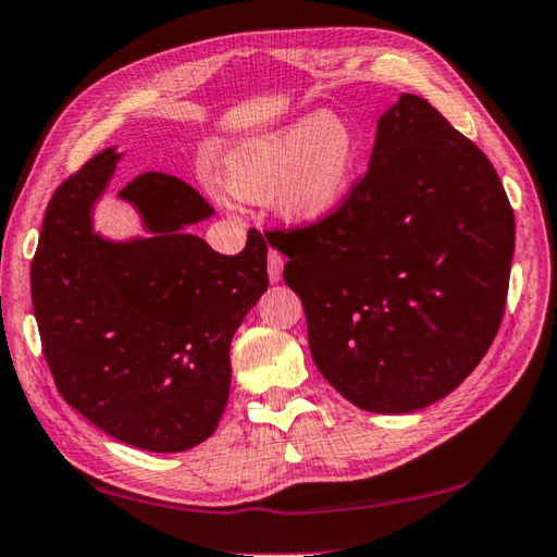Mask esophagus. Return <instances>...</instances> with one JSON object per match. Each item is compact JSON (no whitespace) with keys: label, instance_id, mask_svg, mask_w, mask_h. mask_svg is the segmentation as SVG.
<instances>
[{"label":"esophagus","instance_id":"esophagus-1","mask_svg":"<svg viewBox=\"0 0 557 557\" xmlns=\"http://www.w3.org/2000/svg\"><path fill=\"white\" fill-rule=\"evenodd\" d=\"M282 268H285V258H282L277 250H270L268 252V277H270V282L282 280Z\"/></svg>","mask_w":557,"mask_h":557}]
</instances>
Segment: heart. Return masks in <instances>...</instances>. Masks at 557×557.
<instances>
[{
	"label": "heart",
	"instance_id": "heart-1",
	"mask_svg": "<svg viewBox=\"0 0 557 557\" xmlns=\"http://www.w3.org/2000/svg\"><path fill=\"white\" fill-rule=\"evenodd\" d=\"M360 138L346 119L317 111L228 156L226 185L238 199L270 201L297 224H317L346 201Z\"/></svg>",
	"mask_w": 557,
	"mask_h": 557
}]
</instances>
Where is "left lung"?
I'll use <instances>...</instances> for the list:
<instances>
[{"mask_svg": "<svg viewBox=\"0 0 557 557\" xmlns=\"http://www.w3.org/2000/svg\"><path fill=\"white\" fill-rule=\"evenodd\" d=\"M265 236L289 258L313 362L360 409L429 407L497 336L513 209L490 158L417 95L380 116L368 173L331 216Z\"/></svg>", "mask_w": 557, "mask_h": 557, "instance_id": "8db88e82", "label": "left lung"}]
</instances>
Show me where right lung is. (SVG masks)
I'll return each mask as SVG.
<instances>
[{
    "mask_svg": "<svg viewBox=\"0 0 557 557\" xmlns=\"http://www.w3.org/2000/svg\"><path fill=\"white\" fill-rule=\"evenodd\" d=\"M121 156L107 148L50 197L32 301L50 375L70 407L128 446L180 453L214 433L231 387L228 346L268 289V244L238 256L185 234L214 214L185 180L138 175L119 191L153 236L109 244L89 209Z\"/></svg>",
    "mask_w": 557,
    "mask_h": 557,
    "instance_id": "add662e5",
    "label": "right lung"
}]
</instances>
